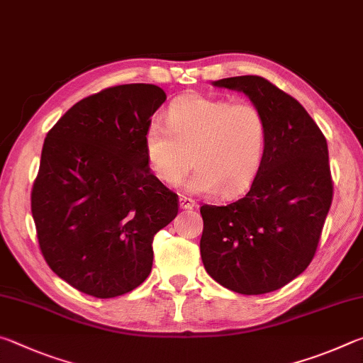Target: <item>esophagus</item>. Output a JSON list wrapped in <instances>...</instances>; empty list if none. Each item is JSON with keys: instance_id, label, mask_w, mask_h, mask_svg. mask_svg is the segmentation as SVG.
I'll return each mask as SVG.
<instances>
[{"instance_id": "esophagus-1", "label": "esophagus", "mask_w": 363, "mask_h": 363, "mask_svg": "<svg viewBox=\"0 0 363 363\" xmlns=\"http://www.w3.org/2000/svg\"><path fill=\"white\" fill-rule=\"evenodd\" d=\"M179 206L182 208V210H194L196 203H195L194 199H189V196H186V195H181L179 196Z\"/></svg>"}]
</instances>
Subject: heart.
<instances>
[{
    "mask_svg": "<svg viewBox=\"0 0 363 363\" xmlns=\"http://www.w3.org/2000/svg\"><path fill=\"white\" fill-rule=\"evenodd\" d=\"M267 126L250 102L186 96L168 110V121L152 118L144 144L152 173L177 186L192 163L187 187L196 194L220 189L232 195L255 181L266 152Z\"/></svg>",
    "mask_w": 363,
    "mask_h": 363,
    "instance_id": "heart-1",
    "label": "heart"
}]
</instances>
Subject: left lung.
I'll use <instances>...</instances> for the list:
<instances>
[{"mask_svg":"<svg viewBox=\"0 0 363 363\" xmlns=\"http://www.w3.org/2000/svg\"><path fill=\"white\" fill-rule=\"evenodd\" d=\"M261 110L266 152L243 199L225 206L203 205L201 261L229 290L264 294L303 274L314 259L333 200L328 145L306 108L266 78H223Z\"/></svg>","mask_w":363,"mask_h":363,"instance_id":"obj_1","label":"left lung"}]
</instances>
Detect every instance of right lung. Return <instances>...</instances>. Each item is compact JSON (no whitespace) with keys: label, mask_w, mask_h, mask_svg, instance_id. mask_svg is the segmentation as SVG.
Masks as SVG:
<instances>
[{"label":"right lung","mask_w":363,"mask_h":363,"mask_svg":"<svg viewBox=\"0 0 363 363\" xmlns=\"http://www.w3.org/2000/svg\"><path fill=\"white\" fill-rule=\"evenodd\" d=\"M164 101L155 84L112 86L77 102L46 134L32 189L36 237L52 272L89 296L143 284L153 237L179 211L145 157L147 125Z\"/></svg>","instance_id":"obj_1"}]
</instances>
